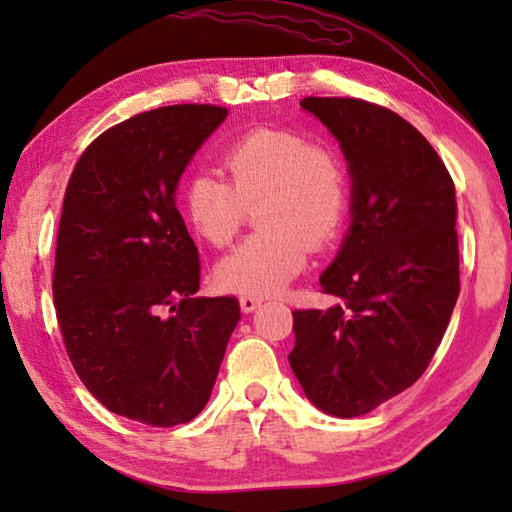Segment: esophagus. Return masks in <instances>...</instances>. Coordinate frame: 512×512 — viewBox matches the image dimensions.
Masks as SVG:
<instances>
[{"label":"esophagus","mask_w":512,"mask_h":512,"mask_svg":"<svg viewBox=\"0 0 512 512\" xmlns=\"http://www.w3.org/2000/svg\"><path fill=\"white\" fill-rule=\"evenodd\" d=\"M239 305H241V311H244V314H250V311H255L259 305H262V300L255 298V296H241Z\"/></svg>","instance_id":"34e87169"}]
</instances>
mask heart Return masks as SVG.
Returning a JSON list of instances; mask_svg holds the SVG:
<instances>
[{
  "label": "heart",
  "instance_id": "obj_1",
  "mask_svg": "<svg viewBox=\"0 0 512 512\" xmlns=\"http://www.w3.org/2000/svg\"><path fill=\"white\" fill-rule=\"evenodd\" d=\"M228 180L198 171L183 189V212L198 237L214 248L232 244L259 205L262 230L223 257L214 277L241 296L280 293L307 262V250L339 237L350 210L343 160L291 128H255L223 155Z\"/></svg>",
  "mask_w": 512,
  "mask_h": 512
}]
</instances>
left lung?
<instances>
[{
	"label": "left lung",
	"mask_w": 512,
	"mask_h": 512,
	"mask_svg": "<svg viewBox=\"0 0 512 512\" xmlns=\"http://www.w3.org/2000/svg\"><path fill=\"white\" fill-rule=\"evenodd\" d=\"M300 106L341 144L352 221L320 275L323 293L343 305L293 311L289 363L316 409L354 418L413 386L443 341L461 291L456 189L397 112L345 97Z\"/></svg>",
	"instance_id": "8db88e82"
}]
</instances>
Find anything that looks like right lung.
<instances>
[{
	"mask_svg": "<svg viewBox=\"0 0 512 512\" xmlns=\"http://www.w3.org/2000/svg\"><path fill=\"white\" fill-rule=\"evenodd\" d=\"M225 117L210 103L140 112L83 151L65 189L51 284L65 350L108 411L149 427L205 409L241 318L237 298H194L201 262L176 207Z\"/></svg>",
	"mask_w": 512,
	"mask_h": 512,
	"instance_id": "add662e5",
	"label": "right lung"
}]
</instances>
